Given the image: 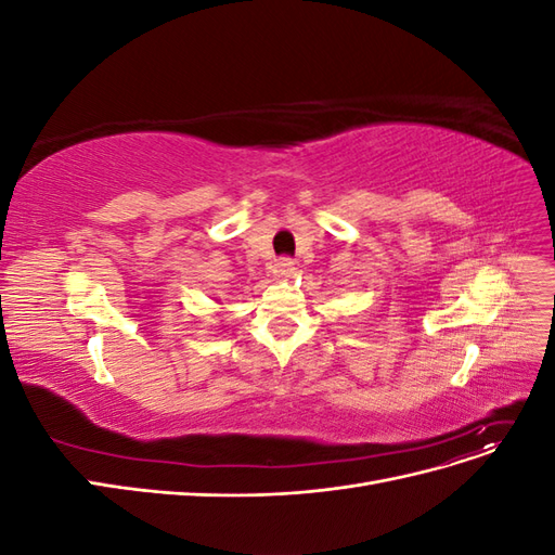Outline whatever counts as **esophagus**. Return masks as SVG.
Returning a JSON list of instances; mask_svg holds the SVG:
<instances>
[{"label":"esophagus","instance_id":"1","mask_svg":"<svg viewBox=\"0 0 555 555\" xmlns=\"http://www.w3.org/2000/svg\"><path fill=\"white\" fill-rule=\"evenodd\" d=\"M294 273V261L292 259H278L275 261V275H280V278H289Z\"/></svg>","mask_w":555,"mask_h":555}]
</instances>
